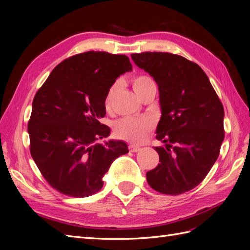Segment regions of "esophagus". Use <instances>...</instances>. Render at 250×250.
Segmentation results:
<instances>
[{
  "label": "esophagus",
  "mask_w": 250,
  "mask_h": 250,
  "mask_svg": "<svg viewBox=\"0 0 250 250\" xmlns=\"http://www.w3.org/2000/svg\"><path fill=\"white\" fill-rule=\"evenodd\" d=\"M129 150H130L131 152H137V151L141 150V147L136 146V145H130V146H129Z\"/></svg>",
  "instance_id": "esophagus-1"
}]
</instances>
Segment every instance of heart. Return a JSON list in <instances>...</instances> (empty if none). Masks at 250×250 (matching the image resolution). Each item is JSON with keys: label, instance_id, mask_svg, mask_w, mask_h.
Listing matches in <instances>:
<instances>
[{"label": "heart", "instance_id": "obj_1", "mask_svg": "<svg viewBox=\"0 0 250 250\" xmlns=\"http://www.w3.org/2000/svg\"><path fill=\"white\" fill-rule=\"evenodd\" d=\"M152 84H155V82L152 78L147 75H135L132 78V86H133L134 91L142 98L143 93L149 88ZM119 90V83L116 82L108 88L106 92L104 99V106L105 108L109 110L113 107L114 101L117 95V92ZM153 129V121L147 117H125L116 122L115 125V134L117 137L121 140L128 141L134 144H140L144 142L146 137L149 135L150 132Z\"/></svg>", "mask_w": 250, "mask_h": 250}]
</instances>
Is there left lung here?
Listing matches in <instances>:
<instances>
[{
  "instance_id": "obj_1",
  "label": "left lung",
  "mask_w": 250,
  "mask_h": 250,
  "mask_svg": "<svg viewBox=\"0 0 250 250\" xmlns=\"http://www.w3.org/2000/svg\"><path fill=\"white\" fill-rule=\"evenodd\" d=\"M149 73L160 93L161 119L156 147L158 166L146 173L158 192L178 195L202 183L219 156L225 139V110L205 72L186 58L168 52L131 55Z\"/></svg>"
}]
</instances>
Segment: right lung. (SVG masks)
<instances>
[{"mask_svg":"<svg viewBox=\"0 0 250 250\" xmlns=\"http://www.w3.org/2000/svg\"><path fill=\"white\" fill-rule=\"evenodd\" d=\"M129 71L132 64L125 55L87 51L63 60L37 90L28 124L30 152L46 182L60 193H97L110 164L129 152L125 142L95 143L110 133L100 122L106 115V92Z\"/></svg>","mask_w":250,"mask_h":250,"instance_id":"add662e5","label":"right lung"}]
</instances>
